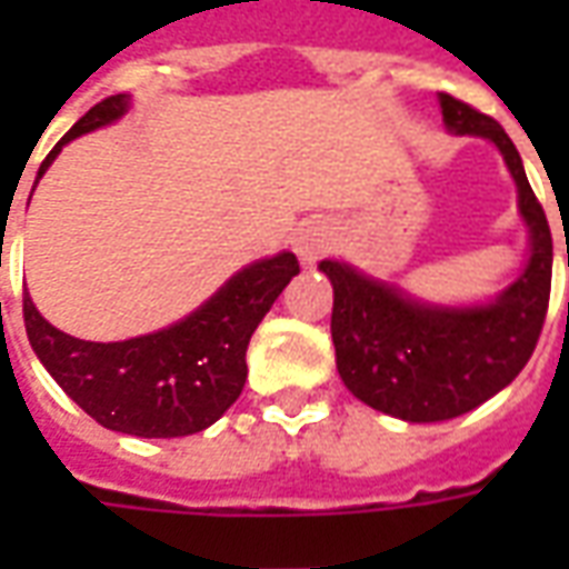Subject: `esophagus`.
<instances>
[{"label":"esophagus","mask_w":569,"mask_h":569,"mask_svg":"<svg viewBox=\"0 0 569 569\" xmlns=\"http://www.w3.org/2000/svg\"><path fill=\"white\" fill-rule=\"evenodd\" d=\"M332 249V231L326 222H308L296 237V252L305 264H317V261Z\"/></svg>","instance_id":"34e87169"}]
</instances>
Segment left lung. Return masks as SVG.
Segmentation results:
<instances>
[{"label": "left lung", "mask_w": 569, "mask_h": 569, "mask_svg": "<svg viewBox=\"0 0 569 569\" xmlns=\"http://www.w3.org/2000/svg\"><path fill=\"white\" fill-rule=\"evenodd\" d=\"M453 133L485 137L506 158L518 207L530 228L525 273L493 305L429 308L341 261H320L332 280V341L338 375L366 406L408 423L460 418L518 378L546 322L551 292V231L509 133L485 112L439 93Z\"/></svg>", "instance_id": "8db88e82"}]
</instances>
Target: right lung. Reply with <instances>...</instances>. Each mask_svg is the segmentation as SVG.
Listing matches in <instances>:
<instances>
[{"label": "right lung", "mask_w": 569, "mask_h": 569, "mask_svg": "<svg viewBox=\"0 0 569 569\" xmlns=\"http://www.w3.org/2000/svg\"><path fill=\"white\" fill-rule=\"evenodd\" d=\"M124 112V93L88 109L44 158L36 182L67 142L112 124ZM296 273L292 252L261 259L234 273L182 322L112 345L60 332L30 296H23V322L44 369L100 427L142 439H176L207 429L234 406L247 383L249 338Z\"/></svg>", "instance_id": "obj_1"}]
</instances>
